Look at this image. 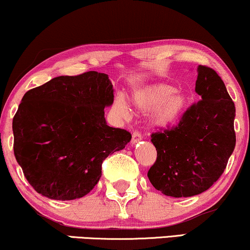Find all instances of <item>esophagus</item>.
I'll return each mask as SVG.
<instances>
[{
	"label": "esophagus",
	"mask_w": 250,
	"mask_h": 250,
	"mask_svg": "<svg viewBox=\"0 0 250 250\" xmlns=\"http://www.w3.org/2000/svg\"><path fill=\"white\" fill-rule=\"evenodd\" d=\"M141 139H142L141 133H140L139 131H134V132H133V135H132V143H133V145H135V143H138Z\"/></svg>",
	"instance_id": "esophagus-1"
}]
</instances>
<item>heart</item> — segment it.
I'll return each instance as SVG.
<instances>
[{
  "mask_svg": "<svg viewBox=\"0 0 250 250\" xmlns=\"http://www.w3.org/2000/svg\"><path fill=\"white\" fill-rule=\"evenodd\" d=\"M133 101L142 110L153 109L152 122L157 126H168L176 122L186 110L187 95L182 91H176L172 84L155 83L141 91L135 92ZM114 108L123 116L128 114V104L123 97L115 99Z\"/></svg>",
  "mask_w": 250,
  "mask_h": 250,
  "instance_id": "b5f03b06",
  "label": "heart"
}]
</instances>
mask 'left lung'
<instances>
[{
    "instance_id": "left-lung-1",
    "label": "left lung",
    "mask_w": 250,
    "mask_h": 250,
    "mask_svg": "<svg viewBox=\"0 0 250 250\" xmlns=\"http://www.w3.org/2000/svg\"><path fill=\"white\" fill-rule=\"evenodd\" d=\"M200 99L179 124L151 134L157 159L148 177L169 197H192L209 189L223 174L235 146V107L216 71L198 67Z\"/></svg>"
}]
</instances>
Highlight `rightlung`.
<instances>
[{
	"label": "right lung",
	"mask_w": 250,
	"mask_h": 250,
	"mask_svg": "<svg viewBox=\"0 0 250 250\" xmlns=\"http://www.w3.org/2000/svg\"><path fill=\"white\" fill-rule=\"evenodd\" d=\"M114 102L108 75L59 76L27 91L12 121L13 151L36 192L54 200L84 197L104 160L124 149L131 133L107 125Z\"/></svg>",
	"instance_id": "obj_1"
}]
</instances>
